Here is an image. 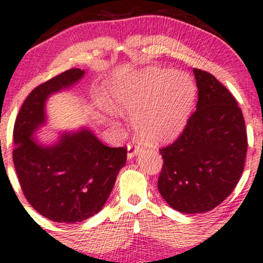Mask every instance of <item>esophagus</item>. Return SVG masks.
<instances>
[{"label": "esophagus", "mask_w": 263, "mask_h": 263, "mask_svg": "<svg viewBox=\"0 0 263 263\" xmlns=\"http://www.w3.org/2000/svg\"><path fill=\"white\" fill-rule=\"evenodd\" d=\"M138 151H140V146H137V144H135V143H128V146H127V158L128 159L134 158V157L138 153Z\"/></svg>", "instance_id": "obj_1"}]
</instances>
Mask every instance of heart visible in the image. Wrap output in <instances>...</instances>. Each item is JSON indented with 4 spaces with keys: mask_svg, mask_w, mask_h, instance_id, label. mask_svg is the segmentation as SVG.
<instances>
[{
    "mask_svg": "<svg viewBox=\"0 0 263 263\" xmlns=\"http://www.w3.org/2000/svg\"><path fill=\"white\" fill-rule=\"evenodd\" d=\"M195 93L188 74L152 68L111 87L108 106L115 114L134 116L141 138L163 143L185 128Z\"/></svg>",
    "mask_w": 263,
    "mask_h": 263,
    "instance_id": "b5f03b06",
    "label": "heart"
}]
</instances>
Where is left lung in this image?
<instances>
[{"label":"left lung","instance_id":"obj_1","mask_svg":"<svg viewBox=\"0 0 263 263\" xmlns=\"http://www.w3.org/2000/svg\"><path fill=\"white\" fill-rule=\"evenodd\" d=\"M197 110L182 135L159 149L158 190L174 210L201 214L221 204L240 180L247 152L242 111L232 93L208 71L193 69Z\"/></svg>","mask_w":263,"mask_h":263}]
</instances>
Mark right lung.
Listing matches in <instances>:
<instances>
[{
	"mask_svg": "<svg viewBox=\"0 0 263 263\" xmlns=\"http://www.w3.org/2000/svg\"><path fill=\"white\" fill-rule=\"evenodd\" d=\"M70 69L32 90L13 128V163L28 203L55 222L74 224L98 214L127 159L125 147L105 146L90 129L63 132L55 143L33 137L45 123V101L84 77Z\"/></svg>",
	"mask_w": 263,
	"mask_h": 263,
	"instance_id": "1",
	"label": "right lung"
}]
</instances>
